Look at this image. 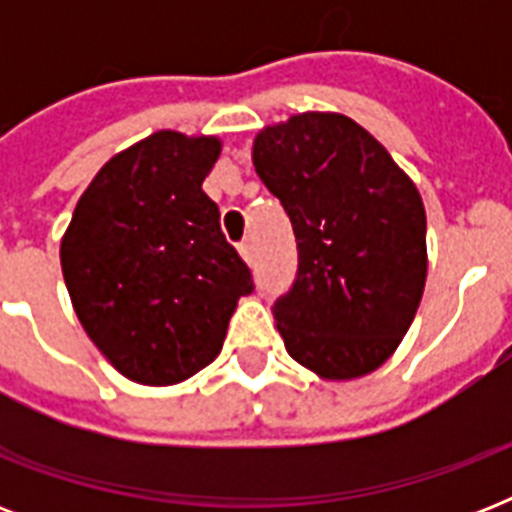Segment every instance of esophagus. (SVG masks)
<instances>
[{"mask_svg":"<svg viewBox=\"0 0 512 512\" xmlns=\"http://www.w3.org/2000/svg\"><path fill=\"white\" fill-rule=\"evenodd\" d=\"M239 255L247 260V263H252V241H241L239 244Z\"/></svg>","mask_w":512,"mask_h":512,"instance_id":"34e87169","label":"esophagus"}]
</instances>
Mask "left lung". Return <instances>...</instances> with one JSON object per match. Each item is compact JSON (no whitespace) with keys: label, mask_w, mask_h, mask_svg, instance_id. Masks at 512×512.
Returning <instances> with one entry per match:
<instances>
[{"label":"left lung","mask_w":512,"mask_h":512,"mask_svg":"<svg viewBox=\"0 0 512 512\" xmlns=\"http://www.w3.org/2000/svg\"><path fill=\"white\" fill-rule=\"evenodd\" d=\"M252 162L297 241V276L273 303L289 356L324 380L374 372L398 348L428 276L420 191L342 114L260 130Z\"/></svg>","instance_id":"obj_1"}]
</instances>
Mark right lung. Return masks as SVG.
Returning <instances> with one entry per match:
<instances>
[{"label":"right lung","mask_w":512,"mask_h":512,"mask_svg":"<svg viewBox=\"0 0 512 512\" xmlns=\"http://www.w3.org/2000/svg\"><path fill=\"white\" fill-rule=\"evenodd\" d=\"M217 138L162 130L116 154L60 241L74 311L98 350L140 385H175L215 361L252 273L201 191Z\"/></svg>","instance_id":"right-lung-1"}]
</instances>
